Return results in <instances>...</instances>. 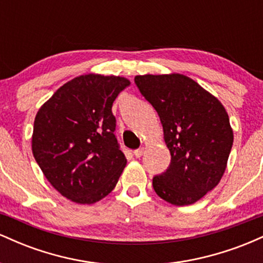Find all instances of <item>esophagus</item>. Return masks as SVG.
Segmentation results:
<instances>
[{
    "mask_svg": "<svg viewBox=\"0 0 263 263\" xmlns=\"http://www.w3.org/2000/svg\"><path fill=\"white\" fill-rule=\"evenodd\" d=\"M142 155H143V148H138L134 151V156L136 158H140V157H142Z\"/></svg>",
    "mask_w": 263,
    "mask_h": 263,
    "instance_id": "1",
    "label": "esophagus"
}]
</instances>
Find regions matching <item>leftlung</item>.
<instances>
[{"instance_id": "8db88e82", "label": "left lung", "mask_w": 263, "mask_h": 263, "mask_svg": "<svg viewBox=\"0 0 263 263\" xmlns=\"http://www.w3.org/2000/svg\"><path fill=\"white\" fill-rule=\"evenodd\" d=\"M135 84L158 114L171 152L167 170L153 177V189L178 206L195 203L225 172L234 142L228 112L185 75H138Z\"/></svg>"}]
</instances>
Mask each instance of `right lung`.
Listing matches in <instances>:
<instances>
[{"label":"right lung","instance_id":"1","mask_svg":"<svg viewBox=\"0 0 263 263\" xmlns=\"http://www.w3.org/2000/svg\"><path fill=\"white\" fill-rule=\"evenodd\" d=\"M129 81L87 74L59 87L39 108L32 151L52 185L79 204L101 200L116 186L126 157L112 114L115 99Z\"/></svg>","mask_w":263,"mask_h":263}]
</instances>
